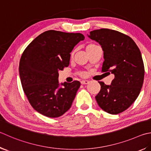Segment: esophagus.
Segmentation results:
<instances>
[{
	"mask_svg": "<svg viewBox=\"0 0 151 151\" xmlns=\"http://www.w3.org/2000/svg\"><path fill=\"white\" fill-rule=\"evenodd\" d=\"M81 83L82 84H88L89 83V81H82L81 82Z\"/></svg>",
	"mask_w": 151,
	"mask_h": 151,
	"instance_id": "34e87169",
	"label": "esophagus"
}]
</instances>
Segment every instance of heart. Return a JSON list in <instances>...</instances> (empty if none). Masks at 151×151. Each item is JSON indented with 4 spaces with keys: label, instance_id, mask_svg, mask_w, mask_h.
<instances>
[{
    "label": "heart",
    "instance_id": "b5f03b06",
    "mask_svg": "<svg viewBox=\"0 0 151 151\" xmlns=\"http://www.w3.org/2000/svg\"><path fill=\"white\" fill-rule=\"evenodd\" d=\"M97 47H98V45H95V44H89V45H88L87 46H86V52H87V53H90V51H92L93 49H95V48H96ZM80 75H81V76H83L84 74L83 73H81Z\"/></svg>",
    "mask_w": 151,
    "mask_h": 151
}]
</instances>
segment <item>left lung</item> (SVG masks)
<instances>
[{"label": "left lung", "mask_w": 151, "mask_h": 151, "mask_svg": "<svg viewBox=\"0 0 151 151\" xmlns=\"http://www.w3.org/2000/svg\"><path fill=\"white\" fill-rule=\"evenodd\" d=\"M88 36L102 48V72L115 75L110 85L99 82L96 100L104 111L118 114L129 108L141 92L145 76L141 51L129 36L116 30L96 29Z\"/></svg>", "instance_id": "obj_1"}]
</instances>
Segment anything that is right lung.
<instances>
[{
    "label": "right lung",
    "instance_id": "1",
    "mask_svg": "<svg viewBox=\"0 0 151 151\" xmlns=\"http://www.w3.org/2000/svg\"><path fill=\"white\" fill-rule=\"evenodd\" d=\"M84 40L80 33L49 30L41 34L22 55L19 73L23 90L35 110L58 117L70 109L79 81L59 83V70L69 65L70 52Z\"/></svg>",
    "mask_w": 151,
    "mask_h": 151
}]
</instances>
